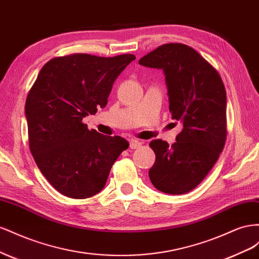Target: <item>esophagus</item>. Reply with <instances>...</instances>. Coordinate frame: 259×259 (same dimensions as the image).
Segmentation results:
<instances>
[{
  "mask_svg": "<svg viewBox=\"0 0 259 259\" xmlns=\"http://www.w3.org/2000/svg\"><path fill=\"white\" fill-rule=\"evenodd\" d=\"M140 146H141V143H140L139 141H137V140H131V141H130V145H129V147H130L131 150L139 149Z\"/></svg>",
  "mask_w": 259,
  "mask_h": 259,
  "instance_id": "esophagus-1",
  "label": "esophagus"
}]
</instances>
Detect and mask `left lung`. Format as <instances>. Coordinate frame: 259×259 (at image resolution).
<instances>
[{
    "label": "left lung",
    "mask_w": 259,
    "mask_h": 259,
    "mask_svg": "<svg viewBox=\"0 0 259 259\" xmlns=\"http://www.w3.org/2000/svg\"><path fill=\"white\" fill-rule=\"evenodd\" d=\"M162 69L172 119L182 124L169 146L153 140L156 155L150 180L167 194H184L196 188L216 164L227 137V95L218 71L197 52L182 43L162 44L139 61Z\"/></svg>",
    "instance_id": "8db88e82"
}]
</instances>
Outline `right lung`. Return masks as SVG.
<instances>
[{
  "instance_id": "add662e5",
  "label": "right lung",
  "mask_w": 259,
  "mask_h": 259,
  "mask_svg": "<svg viewBox=\"0 0 259 259\" xmlns=\"http://www.w3.org/2000/svg\"><path fill=\"white\" fill-rule=\"evenodd\" d=\"M132 54L55 57L41 68L25 113L29 147L42 175L60 193L91 197L104 188L114 162L129 143L89 130L83 117L105 107L116 78Z\"/></svg>"
}]
</instances>
